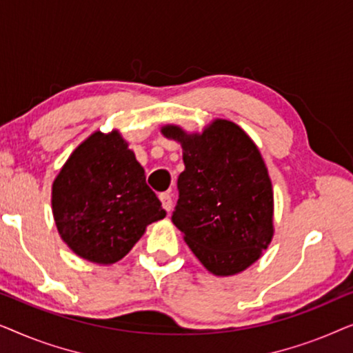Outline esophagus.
Returning a JSON list of instances; mask_svg holds the SVG:
<instances>
[{
	"instance_id": "1",
	"label": "esophagus",
	"mask_w": 353,
	"mask_h": 353,
	"mask_svg": "<svg viewBox=\"0 0 353 353\" xmlns=\"http://www.w3.org/2000/svg\"><path fill=\"white\" fill-rule=\"evenodd\" d=\"M159 199H161L163 209H165L167 212L172 210V207H173L172 194H168V192H161V194H159Z\"/></svg>"
}]
</instances>
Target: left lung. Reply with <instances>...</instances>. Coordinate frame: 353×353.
Returning <instances> with one entry per match:
<instances>
[{
  "label": "left lung",
  "instance_id": "8db88e82",
  "mask_svg": "<svg viewBox=\"0 0 353 353\" xmlns=\"http://www.w3.org/2000/svg\"><path fill=\"white\" fill-rule=\"evenodd\" d=\"M162 133L181 143L185 162L172 221L210 273L243 272L273 236L272 181L257 146L228 120L202 134L172 125Z\"/></svg>",
  "mask_w": 353,
  "mask_h": 353
}]
</instances>
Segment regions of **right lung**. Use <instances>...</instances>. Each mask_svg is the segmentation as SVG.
Listing matches in <instances>:
<instances>
[{
  "label": "right lung",
  "mask_w": 353,
  "mask_h": 353,
  "mask_svg": "<svg viewBox=\"0 0 353 353\" xmlns=\"http://www.w3.org/2000/svg\"><path fill=\"white\" fill-rule=\"evenodd\" d=\"M52 214L77 255L114 263L167 212L122 137L96 132L72 152L52 183Z\"/></svg>",
  "instance_id": "obj_1"
}]
</instances>
